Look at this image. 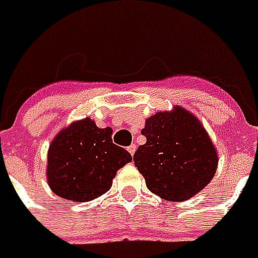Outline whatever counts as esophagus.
I'll list each match as a JSON object with an SVG mask.
<instances>
[{
	"mask_svg": "<svg viewBox=\"0 0 258 258\" xmlns=\"http://www.w3.org/2000/svg\"><path fill=\"white\" fill-rule=\"evenodd\" d=\"M127 151H129V154H131V155H134V154H135V151H136L135 144H132V145H131L129 148H127Z\"/></svg>",
	"mask_w": 258,
	"mask_h": 258,
	"instance_id": "34e87169",
	"label": "esophagus"
}]
</instances>
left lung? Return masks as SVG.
Listing matches in <instances>:
<instances>
[{
  "instance_id": "8db88e82",
  "label": "left lung",
  "mask_w": 258,
  "mask_h": 258,
  "mask_svg": "<svg viewBox=\"0 0 258 258\" xmlns=\"http://www.w3.org/2000/svg\"><path fill=\"white\" fill-rule=\"evenodd\" d=\"M141 134L147 142L136 149L134 161L154 195L180 202L209 184L218 155L206 131L188 111L177 107L157 113Z\"/></svg>"
}]
</instances>
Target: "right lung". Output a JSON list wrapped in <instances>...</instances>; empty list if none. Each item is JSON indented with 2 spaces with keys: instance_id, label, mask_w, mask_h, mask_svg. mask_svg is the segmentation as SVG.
<instances>
[{
  "instance_id": "add662e5",
  "label": "right lung",
  "mask_w": 258,
  "mask_h": 258,
  "mask_svg": "<svg viewBox=\"0 0 258 258\" xmlns=\"http://www.w3.org/2000/svg\"><path fill=\"white\" fill-rule=\"evenodd\" d=\"M129 161L131 154L113 144L111 129H100L87 117L53 139L47 154V181L63 199L90 202L109 191L116 173Z\"/></svg>"
}]
</instances>
